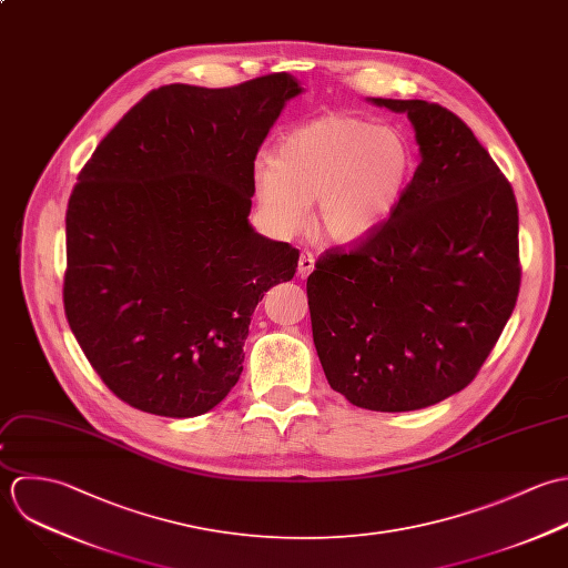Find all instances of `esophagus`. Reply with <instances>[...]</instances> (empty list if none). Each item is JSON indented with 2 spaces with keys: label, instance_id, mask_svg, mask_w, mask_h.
I'll return each mask as SVG.
<instances>
[{
  "label": "esophagus",
  "instance_id": "esophagus-1",
  "mask_svg": "<svg viewBox=\"0 0 568 568\" xmlns=\"http://www.w3.org/2000/svg\"><path fill=\"white\" fill-rule=\"evenodd\" d=\"M314 265H316V256L310 250L301 252V258H298V274H301V278H307L314 272Z\"/></svg>",
  "mask_w": 568,
  "mask_h": 568
}]
</instances>
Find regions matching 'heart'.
Listing matches in <instances>:
<instances>
[{
  "label": "heart",
  "mask_w": 568,
  "mask_h": 568,
  "mask_svg": "<svg viewBox=\"0 0 568 568\" xmlns=\"http://www.w3.org/2000/svg\"><path fill=\"white\" fill-rule=\"evenodd\" d=\"M413 173L408 138L355 115H321L285 133L274 160L254 166V195L281 232L305 226L318 200L316 227L332 243H357L399 204Z\"/></svg>",
  "instance_id": "1"
}]
</instances>
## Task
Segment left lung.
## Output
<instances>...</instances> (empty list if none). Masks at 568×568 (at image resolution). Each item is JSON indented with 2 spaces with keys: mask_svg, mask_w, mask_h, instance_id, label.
<instances>
[{
  "mask_svg": "<svg viewBox=\"0 0 568 568\" xmlns=\"http://www.w3.org/2000/svg\"><path fill=\"white\" fill-rule=\"evenodd\" d=\"M408 114L422 162L399 204L307 278L327 382L353 406L406 413L463 390L500 338L520 290L511 184L471 129L428 101Z\"/></svg>",
  "mask_w": 568,
  "mask_h": 568,
  "instance_id": "left-lung-1",
  "label": "left lung"
}]
</instances>
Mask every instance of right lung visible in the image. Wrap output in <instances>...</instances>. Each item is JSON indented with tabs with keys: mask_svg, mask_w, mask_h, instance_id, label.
I'll use <instances>...</instances> for the list:
<instances>
[{
	"mask_svg": "<svg viewBox=\"0 0 568 568\" xmlns=\"http://www.w3.org/2000/svg\"><path fill=\"white\" fill-rule=\"evenodd\" d=\"M285 72L232 88L149 92L101 140L70 195L63 305L124 404L160 417L215 408L243 371L250 316L292 281L298 250L254 232V160Z\"/></svg>",
	"mask_w": 568,
	"mask_h": 568,
	"instance_id": "1",
	"label": "right lung"
}]
</instances>
